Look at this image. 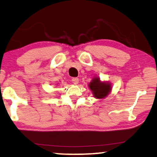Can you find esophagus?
Masks as SVG:
<instances>
[{
  "label": "esophagus",
  "mask_w": 157,
  "mask_h": 157,
  "mask_svg": "<svg viewBox=\"0 0 157 157\" xmlns=\"http://www.w3.org/2000/svg\"><path fill=\"white\" fill-rule=\"evenodd\" d=\"M78 78H73L72 79H71V82H72V83L74 84H78Z\"/></svg>",
  "instance_id": "34e87169"
}]
</instances>
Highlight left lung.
<instances>
[{"label":"left lung","mask_w":157,"mask_h":157,"mask_svg":"<svg viewBox=\"0 0 157 157\" xmlns=\"http://www.w3.org/2000/svg\"><path fill=\"white\" fill-rule=\"evenodd\" d=\"M94 97L97 99H104L111 91V86L109 82H102L99 77H94L89 83Z\"/></svg>","instance_id":"left-lung-1"}]
</instances>
